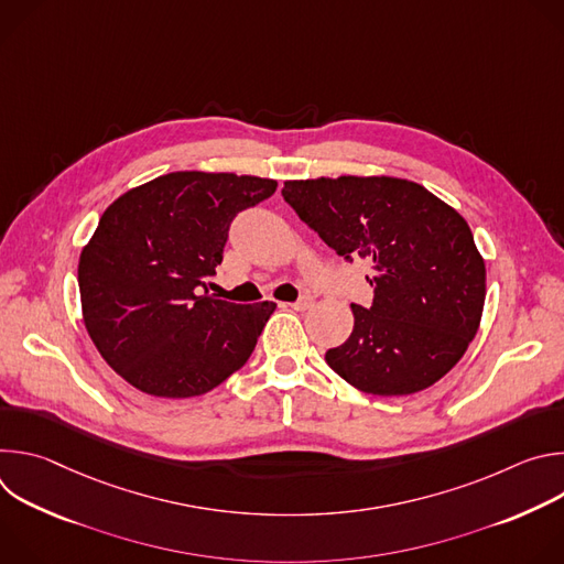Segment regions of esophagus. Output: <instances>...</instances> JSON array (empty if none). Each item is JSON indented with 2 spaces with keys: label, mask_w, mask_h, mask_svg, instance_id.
Listing matches in <instances>:
<instances>
[{
  "label": "esophagus",
  "mask_w": 564,
  "mask_h": 564,
  "mask_svg": "<svg viewBox=\"0 0 564 564\" xmlns=\"http://www.w3.org/2000/svg\"><path fill=\"white\" fill-rule=\"evenodd\" d=\"M312 305H314V299H312L310 294H305V296H301L299 301H294V303H292V307H294V310H307V307H312Z\"/></svg>",
  "instance_id": "34e87169"
}]
</instances>
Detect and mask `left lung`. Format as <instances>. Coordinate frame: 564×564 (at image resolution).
<instances>
[{"mask_svg":"<svg viewBox=\"0 0 564 564\" xmlns=\"http://www.w3.org/2000/svg\"><path fill=\"white\" fill-rule=\"evenodd\" d=\"M285 203L348 263H366L370 307L326 352L355 388L399 397L440 381L473 341L487 268L468 223L426 187L390 176L288 181Z\"/></svg>","mask_w":564,"mask_h":564,"instance_id":"left-lung-1","label":"left lung"}]
</instances>
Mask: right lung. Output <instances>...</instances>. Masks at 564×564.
<instances>
[{"instance_id": "1", "label": "right lung", "mask_w": 564, "mask_h": 564, "mask_svg": "<svg viewBox=\"0 0 564 564\" xmlns=\"http://www.w3.org/2000/svg\"><path fill=\"white\" fill-rule=\"evenodd\" d=\"M276 181L174 172L129 189L79 254L89 337L133 388L167 399L205 394L250 359L276 303L238 305L207 290L234 216Z\"/></svg>"}]
</instances>
